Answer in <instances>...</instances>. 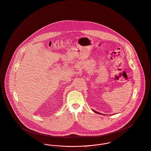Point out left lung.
Segmentation results:
<instances>
[{"mask_svg": "<svg viewBox=\"0 0 151 151\" xmlns=\"http://www.w3.org/2000/svg\"><path fill=\"white\" fill-rule=\"evenodd\" d=\"M93 111H94V112L97 113V114H101L100 113H99V112H97V111H94V110H93Z\"/></svg>", "mask_w": 151, "mask_h": 151, "instance_id": "left-lung-1", "label": "left lung"}]
</instances>
